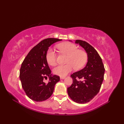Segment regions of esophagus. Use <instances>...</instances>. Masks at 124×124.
<instances>
[{"mask_svg": "<svg viewBox=\"0 0 124 124\" xmlns=\"http://www.w3.org/2000/svg\"><path fill=\"white\" fill-rule=\"evenodd\" d=\"M65 78V77L64 76V77H60V79H64Z\"/></svg>", "mask_w": 124, "mask_h": 124, "instance_id": "34e87169", "label": "esophagus"}]
</instances>
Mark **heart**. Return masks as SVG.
I'll use <instances>...</instances> for the list:
<instances>
[{
    "mask_svg": "<svg viewBox=\"0 0 124 124\" xmlns=\"http://www.w3.org/2000/svg\"><path fill=\"white\" fill-rule=\"evenodd\" d=\"M57 48L59 51L68 55L66 61L67 64L59 65L54 68L55 75L64 77L68 73L74 69L79 70L85 66L88 61V54L83 49H78L75 44L68 43H63L58 44ZM46 59L50 65H55L56 63V54L52 48H49L46 53Z\"/></svg>",
    "mask_w": 124,
    "mask_h": 124,
    "instance_id": "heart-1",
    "label": "heart"
}]
</instances>
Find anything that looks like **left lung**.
I'll list each match as a JSON object with an SVG mask.
<instances>
[{
	"mask_svg": "<svg viewBox=\"0 0 124 124\" xmlns=\"http://www.w3.org/2000/svg\"><path fill=\"white\" fill-rule=\"evenodd\" d=\"M88 54L86 67L71 75L73 83L67 91L73 101L80 104L89 102L99 93L104 79L105 69L102 59L93 46L86 41L76 40Z\"/></svg>",
	"mask_w": 124,
	"mask_h": 124,
	"instance_id": "8db88e82",
	"label": "left lung"
}]
</instances>
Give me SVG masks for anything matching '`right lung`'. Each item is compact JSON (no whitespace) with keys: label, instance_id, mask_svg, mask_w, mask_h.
I'll use <instances>...</instances> for the list:
<instances>
[{"label":"right lung","instance_id":"add662e5","mask_svg":"<svg viewBox=\"0 0 124 124\" xmlns=\"http://www.w3.org/2000/svg\"><path fill=\"white\" fill-rule=\"evenodd\" d=\"M57 38H47L41 41L31 49L25 57L20 70L22 87L26 95L36 102L45 101L51 96L54 86L60 81V77L52 76L51 70L46 59L48 47L57 41ZM49 77L47 83L43 79Z\"/></svg>","mask_w":124,"mask_h":124}]
</instances>
